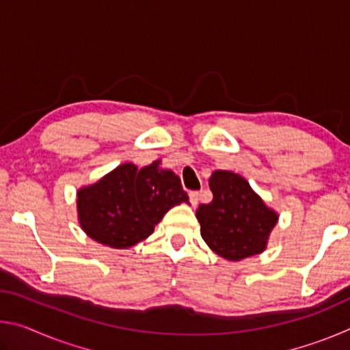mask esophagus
<instances>
[{
  "instance_id": "esophagus-1",
  "label": "esophagus",
  "mask_w": 350,
  "mask_h": 350,
  "mask_svg": "<svg viewBox=\"0 0 350 350\" xmlns=\"http://www.w3.org/2000/svg\"><path fill=\"white\" fill-rule=\"evenodd\" d=\"M199 191H191L189 193V202H191L194 206H196L199 204Z\"/></svg>"
}]
</instances>
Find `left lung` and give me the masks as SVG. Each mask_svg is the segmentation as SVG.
<instances>
[{"label": "left lung", "mask_w": 350, "mask_h": 350, "mask_svg": "<svg viewBox=\"0 0 350 350\" xmlns=\"http://www.w3.org/2000/svg\"><path fill=\"white\" fill-rule=\"evenodd\" d=\"M208 183L213 200L196 210L206 245L227 260L262 253L280 215L265 205L244 177L233 171L217 170Z\"/></svg>", "instance_id": "8db88e82"}]
</instances>
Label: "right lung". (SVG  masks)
I'll use <instances>...</instances> for the list:
<instances>
[{"label": "right lung", "instance_id": "right-lung-1", "mask_svg": "<svg viewBox=\"0 0 350 350\" xmlns=\"http://www.w3.org/2000/svg\"><path fill=\"white\" fill-rule=\"evenodd\" d=\"M162 161L139 168L118 165L96 183L77 191V216L83 232L111 248H129L151 236L168 210L189 204L179 176Z\"/></svg>", "mask_w": 350, "mask_h": 350}]
</instances>
